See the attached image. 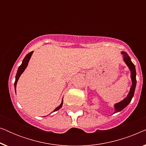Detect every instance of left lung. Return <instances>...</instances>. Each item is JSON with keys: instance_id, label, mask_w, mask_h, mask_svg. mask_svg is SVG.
I'll list each match as a JSON object with an SVG mask.
<instances>
[{"instance_id": "obj_1", "label": "left lung", "mask_w": 146, "mask_h": 146, "mask_svg": "<svg viewBox=\"0 0 146 146\" xmlns=\"http://www.w3.org/2000/svg\"><path fill=\"white\" fill-rule=\"evenodd\" d=\"M121 54H122L123 56V61H124L125 64L127 65V66L129 67V68L131 71V81H132V85H131V86L130 88V91H129L127 97L123 99L122 101L119 102L115 104L114 105V108L115 110L114 113L121 111L123 108H125L129 103H130L131 99H132V98L133 96V94H134L135 86H136V72H135V65L133 64L132 62L131 61L130 58H129L128 54H127L126 52H122Z\"/></svg>"}]
</instances>
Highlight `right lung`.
<instances>
[{"mask_svg":"<svg viewBox=\"0 0 146 146\" xmlns=\"http://www.w3.org/2000/svg\"><path fill=\"white\" fill-rule=\"evenodd\" d=\"M33 51H32V52H29V54H27V56H26L25 57V58L23 59V62H22V64L19 67V69H18V71H17V75H16V78H15V92H16V86H17V84L18 80L19 79V77L21 76L22 73H23V72L25 71L26 68L27 67L28 64H29V61L30 58H31V57L32 54H33ZM62 104H63V99H62V102H61V104L58 107H57L53 111H55L58 110L60 109L62 106Z\"/></svg>","mask_w":146,"mask_h":146,"instance_id":"obj_1","label":"right lung"}]
</instances>
